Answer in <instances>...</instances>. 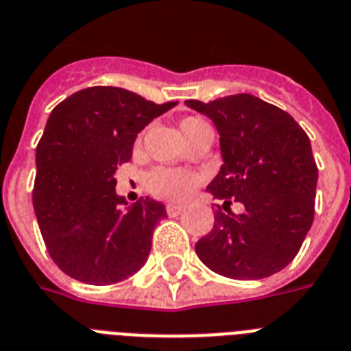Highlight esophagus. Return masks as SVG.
I'll return each mask as SVG.
<instances>
[{
	"label": "esophagus",
	"mask_w": 351,
	"mask_h": 351,
	"mask_svg": "<svg viewBox=\"0 0 351 351\" xmlns=\"http://www.w3.org/2000/svg\"><path fill=\"white\" fill-rule=\"evenodd\" d=\"M184 205H176V204H169L166 207V210H167V215L169 216H173V218H175V216H178V215H182V213H184Z\"/></svg>",
	"instance_id": "obj_1"
}]
</instances>
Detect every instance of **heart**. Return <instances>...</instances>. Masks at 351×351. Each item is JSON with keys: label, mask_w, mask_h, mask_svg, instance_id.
Returning <instances> with one entry per match:
<instances>
[{"label": "heart", "mask_w": 351, "mask_h": 351, "mask_svg": "<svg viewBox=\"0 0 351 351\" xmlns=\"http://www.w3.org/2000/svg\"><path fill=\"white\" fill-rule=\"evenodd\" d=\"M205 124V121L189 117L182 122V133H187L193 128ZM202 182V176L195 171L180 169V167H158L151 171L147 176V187L155 196L164 200L180 202L185 200Z\"/></svg>", "instance_id": "obj_1"}]
</instances>
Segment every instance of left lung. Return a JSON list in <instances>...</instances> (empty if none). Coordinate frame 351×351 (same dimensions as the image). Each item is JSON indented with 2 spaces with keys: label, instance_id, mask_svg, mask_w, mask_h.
<instances>
[{
  "label": "left lung",
  "instance_id": "1",
  "mask_svg": "<svg viewBox=\"0 0 351 351\" xmlns=\"http://www.w3.org/2000/svg\"><path fill=\"white\" fill-rule=\"evenodd\" d=\"M209 117L220 135L221 164L210 195L243 205V213L216 210L215 227L196 254L216 274L263 279L295 258L314 221L317 187L308 135L281 108L250 93L210 102L185 101Z\"/></svg>",
  "mask_w": 351,
  "mask_h": 351
}]
</instances>
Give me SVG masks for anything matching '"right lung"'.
Instances as JSON below:
<instances>
[{"instance_id":"right-lung-1","label":"right lung","mask_w":351,"mask_h":351,"mask_svg":"<svg viewBox=\"0 0 351 351\" xmlns=\"http://www.w3.org/2000/svg\"><path fill=\"white\" fill-rule=\"evenodd\" d=\"M176 104L92 86L52 110L36 149L32 202L45 245L64 274L111 285L144 267L166 207L151 198L128 205L113 175L131 160L136 135Z\"/></svg>"}]
</instances>
